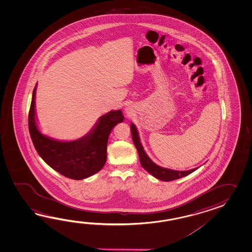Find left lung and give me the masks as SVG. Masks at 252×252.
<instances>
[{"label":"left lung","instance_id":"obj_1","mask_svg":"<svg viewBox=\"0 0 252 252\" xmlns=\"http://www.w3.org/2000/svg\"><path fill=\"white\" fill-rule=\"evenodd\" d=\"M130 129H131V135H132L134 145L137 148L138 153H139V161H140L141 166L146 171L149 172L150 175H152L156 178L162 180V181H165V182H168V181L176 180L178 178L188 176L197 169V168H193V169L188 170V171H176V170L164 168V167L156 165L155 163L150 159L149 156L147 155V153L145 152L144 149L139 140L138 129L133 124H130Z\"/></svg>","mask_w":252,"mask_h":252}]
</instances>
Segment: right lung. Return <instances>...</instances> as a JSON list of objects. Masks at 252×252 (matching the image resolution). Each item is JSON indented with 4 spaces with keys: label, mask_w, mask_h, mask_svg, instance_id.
<instances>
[{
    "label": "right lung",
    "mask_w": 252,
    "mask_h": 252,
    "mask_svg": "<svg viewBox=\"0 0 252 252\" xmlns=\"http://www.w3.org/2000/svg\"><path fill=\"white\" fill-rule=\"evenodd\" d=\"M35 94L29 112V130L38 155L48 166L62 176L75 180L91 177L102 169L107 158L109 135L118 124L123 123L121 110L111 111L100 117L91 132L74 141H59L39 132L35 122Z\"/></svg>",
    "instance_id": "right-lung-1"
}]
</instances>
